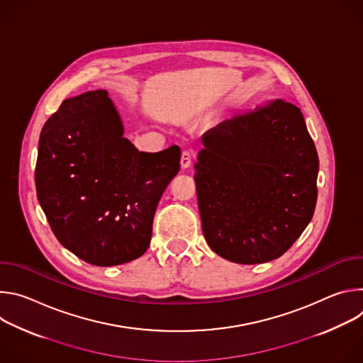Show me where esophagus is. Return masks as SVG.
Segmentation results:
<instances>
[{"instance_id":"34e87169","label":"esophagus","mask_w":363,"mask_h":363,"mask_svg":"<svg viewBox=\"0 0 363 363\" xmlns=\"http://www.w3.org/2000/svg\"><path fill=\"white\" fill-rule=\"evenodd\" d=\"M192 160H194V155L191 150H184L182 155H181V167L182 168H188L191 167L192 164Z\"/></svg>"}]
</instances>
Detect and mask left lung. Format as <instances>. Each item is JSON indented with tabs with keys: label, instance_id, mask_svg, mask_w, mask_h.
Returning a JSON list of instances; mask_svg holds the SVG:
<instances>
[{
	"label": "left lung",
	"instance_id": "left-lung-1",
	"mask_svg": "<svg viewBox=\"0 0 363 363\" xmlns=\"http://www.w3.org/2000/svg\"><path fill=\"white\" fill-rule=\"evenodd\" d=\"M195 184L203 237L238 264L267 263L301 235L318 199V150L303 113L283 99L202 136Z\"/></svg>",
	"mask_w": 363,
	"mask_h": 363
}]
</instances>
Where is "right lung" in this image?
Masks as SVG:
<instances>
[{
	"label": "right lung",
	"instance_id": "add662e5",
	"mask_svg": "<svg viewBox=\"0 0 363 363\" xmlns=\"http://www.w3.org/2000/svg\"><path fill=\"white\" fill-rule=\"evenodd\" d=\"M181 149L139 152L106 90L63 100L40 133L35 189L56 238L89 264L129 263L149 247Z\"/></svg>",
	"mask_w": 363,
	"mask_h": 363
}]
</instances>
